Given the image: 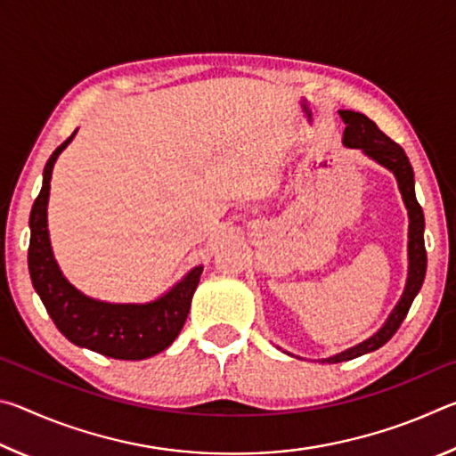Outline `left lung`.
<instances>
[{
	"instance_id": "obj_1",
	"label": "left lung",
	"mask_w": 456,
	"mask_h": 456,
	"mask_svg": "<svg viewBox=\"0 0 456 456\" xmlns=\"http://www.w3.org/2000/svg\"><path fill=\"white\" fill-rule=\"evenodd\" d=\"M339 117L346 122L344 130V144L350 149H360L370 159H374L378 165L388 168L395 173L398 181L400 195L408 209V280L406 288L400 302L396 304L395 310L388 315V320L384 322V326L376 331L374 336H370L364 342H360L352 348L336 354V356L322 358V362L328 364H338V362L354 360L362 356V354L374 352L388 342V339L396 334L400 323L404 322L408 310L414 302L416 293L420 291L424 273H427V249H424V215L422 207L419 205L414 195V173L412 167L408 163L406 152L403 146H398L392 138L386 136L380 128H378L372 120L364 117L362 112L354 110H339Z\"/></svg>"
}]
</instances>
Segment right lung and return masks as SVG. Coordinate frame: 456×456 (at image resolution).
<instances>
[{
  "instance_id": "obj_1",
  "label": "right lung",
  "mask_w": 456,
  "mask_h": 456,
  "mask_svg": "<svg viewBox=\"0 0 456 456\" xmlns=\"http://www.w3.org/2000/svg\"><path fill=\"white\" fill-rule=\"evenodd\" d=\"M52 152L44 168L42 191L29 213L28 267L34 289L56 328L72 344L117 360H144L167 350L184 326L203 265L192 267L165 296L149 304H110L84 296L66 280L53 259L48 233L52 168L74 138Z\"/></svg>"
}]
</instances>
